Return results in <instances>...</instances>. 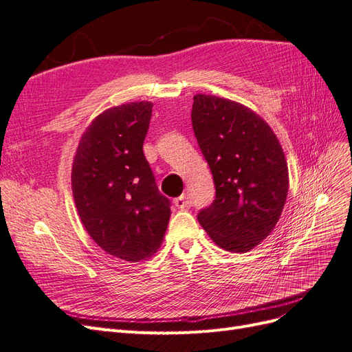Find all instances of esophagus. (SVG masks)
<instances>
[{
  "label": "esophagus",
  "instance_id": "1",
  "mask_svg": "<svg viewBox=\"0 0 352 352\" xmlns=\"http://www.w3.org/2000/svg\"><path fill=\"white\" fill-rule=\"evenodd\" d=\"M173 202H175V206H176L177 208H180V210H184V208L188 207V199H186V195H185V194L177 197V198H175Z\"/></svg>",
  "mask_w": 352,
  "mask_h": 352
}]
</instances>
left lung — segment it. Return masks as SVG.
Returning <instances> with one entry per match:
<instances>
[{"instance_id": "left-lung-1", "label": "left lung", "mask_w": 352, "mask_h": 352, "mask_svg": "<svg viewBox=\"0 0 352 352\" xmlns=\"http://www.w3.org/2000/svg\"><path fill=\"white\" fill-rule=\"evenodd\" d=\"M190 117L216 186L198 220L220 248L247 252L282 214L289 188L282 146L258 114L235 101L198 94Z\"/></svg>"}]
</instances>
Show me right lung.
<instances>
[{"mask_svg":"<svg viewBox=\"0 0 352 352\" xmlns=\"http://www.w3.org/2000/svg\"><path fill=\"white\" fill-rule=\"evenodd\" d=\"M151 102H129L95 119L79 142L72 189L79 217L98 247L141 261L162 245L170 199L160 194L142 145Z\"/></svg>","mask_w":352,"mask_h":352,"instance_id":"obj_1","label":"right lung"}]
</instances>
